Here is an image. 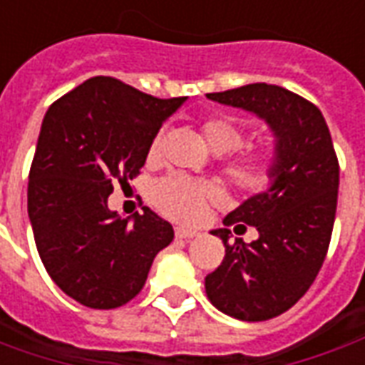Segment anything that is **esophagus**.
Masks as SVG:
<instances>
[{
  "label": "esophagus",
  "instance_id": "1",
  "mask_svg": "<svg viewBox=\"0 0 365 365\" xmlns=\"http://www.w3.org/2000/svg\"><path fill=\"white\" fill-rule=\"evenodd\" d=\"M175 237L185 238V240H191V238L199 237V232H197V230L185 229V227H175Z\"/></svg>",
  "mask_w": 365,
  "mask_h": 365
}]
</instances>
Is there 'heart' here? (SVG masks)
I'll return each instance as SVG.
<instances>
[{
	"mask_svg": "<svg viewBox=\"0 0 365 365\" xmlns=\"http://www.w3.org/2000/svg\"><path fill=\"white\" fill-rule=\"evenodd\" d=\"M201 135L207 146L217 154H227L245 144L246 130L235 117L215 115L201 123ZM162 150V135L152 138L148 160H156ZM282 150L275 143L258 146L250 152L232 156L222 164V172L238 190L246 193L268 191L279 175ZM219 191L211 182L193 180L185 175H170L160 180L152 190V203L160 213L182 222H199L207 207L215 203Z\"/></svg>",
	"mask_w": 365,
	"mask_h": 365,
	"instance_id": "1",
	"label": "heart"
}]
</instances>
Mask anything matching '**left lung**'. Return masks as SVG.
Masks as SVG:
<instances>
[{
  "mask_svg": "<svg viewBox=\"0 0 365 365\" xmlns=\"http://www.w3.org/2000/svg\"><path fill=\"white\" fill-rule=\"evenodd\" d=\"M207 97L256 113L282 150L274 185L222 221L237 229L250 225L258 238L250 245L242 238L229 242V229L213 230L225 245V258L205 277L207 297L221 313L268 321L305 295L327 258L340 182L336 152L319 107L285 88L250 83Z\"/></svg>",
  "mask_w": 365,
  "mask_h": 365,
  "instance_id": "obj_1",
  "label": "left lung"
}]
</instances>
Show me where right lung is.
<instances>
[{
  "label": "right lung",
  "mask_w": 365,
  "mask_h": 365,
  "mask_svg": "<svg viewBox=\"0 0 365 365\" xmlns=\"http://www.w3.org/2000/svg\"><path fill=\"white\" fill-rule=\"evenodd\" d=\"M185 97L158 99L96 76L44 115L29 172L27 209L52 282L90 309L135 299L172 225L144 207L133 222L107 207L113 183L140 174L152 138Z\"/></svg>",
  "instance_id": "right-lung-1"
}]
</instances>
